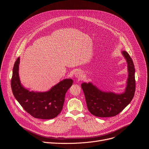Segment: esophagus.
Instances as JSON below:
<instances>
[{
    "mask_svg": "<svg viewBox=\"0 0 149 149\" xmlns=\"http://www.w3.org/2000/svg\"><path fill=\"white\" fill-rule=\"evenodd\" d=\"M75 77L78 78V79H81L82 77V72L81 71H77L75 73Z\"/></svg>",
    "mask_w": 149,
    "mask_h": 149,
    "instance_id": "34e87169",
    "label": "esophagus"
}]
</instances>
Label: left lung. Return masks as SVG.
<instances>
[{
    "label": "left lung",
    "instance_id": "8db88e82",
    "mask_svg": "<svg viewBox=\"0 0 149 149\" xmlns=\"http://www.w3.org/2000/svg\"><path fill=\"white\" fill-rule=\"evenodd\" d=\"M121 54L127 61L129 73L127 86L123 93L116 94L113 92L103 91L90 82L81 84L88 109L96 117L115 116L122 111L133 98L136 88L134 65L128 53L122 51Z\"/></svg>",
    "mask_w": 149,
    "mask_h": 149
}]
</instances>
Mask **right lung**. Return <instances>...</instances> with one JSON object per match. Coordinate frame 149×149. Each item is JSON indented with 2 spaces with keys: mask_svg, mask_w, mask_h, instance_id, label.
<instances>
[{
  "mask_svg": "<svg viewBox=\"0 0 149 149\" xmlns=\"http://www.w3.org/2000/svg\"><path fill=\"white\" fill-rule=\"evenodd\" d=\"M19 62V57L15 62L11 79L15 98L23 109L35 118L47 120L56 117L62 110L65 94L72 85V79H63L46 92L30 91L20 82Z\"/></svg>",
  "mask_w": 149,
  "mask_h": 149,
  "instance_id": "obj_1",
  "label": "right lung"
}]
</instances>
